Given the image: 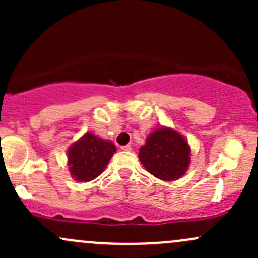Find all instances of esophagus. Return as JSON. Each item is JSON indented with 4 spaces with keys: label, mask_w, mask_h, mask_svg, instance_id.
Listing matches in <instances>:
<instances>
[{
    "label": "esophagus",
    "mask_w": 258,
    "mask_h": 258,
    "mask_svg": "<svg viewBox=\"0 0 258 258\" xmlns=\"http://www.w3.org/2000/svg\"><path fill=\"white\" fill-rule=\"evenodd\" d=\"M121 150H122V151H131V146H130V145L121 146Z\"/></svg>",
    "instance_id": "esophagus-1"
}]
</instances>
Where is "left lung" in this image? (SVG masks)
Returning <instances> with one entry per match:
<instances>
[{
	"mask_svg": "<svg viewBox=\"0 0 258 258\" xmlns=\"http://www.w3.org/2000/svg\"><path fill=\"white\" fill-rule=\"evenodd\" d=\"M140 160L146 170L163 181H175L186 172L189 147L186 140L170 128H160L148 136L140 148Z\"/></svg>",
	"mask_w": 258,
	"mask_h": 258,
	"instance_id": "1",
	"label": "left lung"
}]
</instances>
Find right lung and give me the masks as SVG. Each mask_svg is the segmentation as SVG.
Instances as JSON below:
<instances>
[{
    "label": "right lung",
    "instance_id": "add662e5",
    "mask_svg": "<svg viewBox=\"0 0 258 258\" xmlns=\"http://www.w3.org/2000/svg\"><path fill=\"white\" fill-rule=\"evenodd\" d=\"M116 151L112 142L103 141L92 134H86L69 151L71 175L77 181H92L101 175Z\"/></svg>",
    "mask_w": 258,
    "mask_h": 258
}]
</instances>
